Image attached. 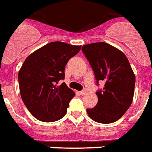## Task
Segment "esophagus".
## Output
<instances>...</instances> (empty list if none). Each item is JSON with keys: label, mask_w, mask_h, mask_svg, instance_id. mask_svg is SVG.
<instances>
[{"label": "esophagus", "mask_w": 152, "mask_h": 152, "mask_svg": "<svg viewBox=\"0 0 152 152\" xmlns=\"http://www.w3.org/2000/svg\"><path fill=\"white\" fill-rule=\"evenodd\" d=\"M78 94H79V95H81V96L85 95V94H86V91H84V90H83V91H78Z\"/></svg>", "instance_id": "34e87169"}]
</instances>
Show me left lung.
I'll return each mask as SVG.
<instances>
[{"instance_id": "8db88e82", "label": "left lung", "mask_w": 152, "mask_h": 152, "mask_svg": "<svg viewBox=\"0 0 152 152\" xmlns=\"http://www.w3.org/2000/svg\"><path fill=\"white\" fill-rule=\"evenodd\" d=\"M82 51L93 70L96 85L105 82V87L96 92V105L87 109L88 115L101 124L115 122L133 102L135 75L129 61L122 51L105 42L84 45Z\"/></svg>"}]
</instances>
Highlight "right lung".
<instances>
[{
  "instance_id": "1",
  "label": "right lung",
  "mask_w": 152,
  "mask_h": 152,
  "mask_svg": "<svg viewBox=\"0 0 152 152\" xmlns=\"http://www.w3.org/2000/svg\"><path fill=\"white\" fill-rule=\"evenodd\" d=\"M81 46L53 42L27 57L19 72L21 97L29 112L42 122L62 119L75 93L64 83V68Z\"/></svg>"
}]
</instances>
